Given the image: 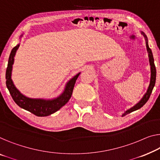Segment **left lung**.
<instances>
[{
    "label": "left lung",
    "instance_id": "8db88e82",
    "mask_svg": "<svg viewBox=\"0 0 160 160\" xmlns=\"http://www.w3.org/2000/svg\"><path fill=\"white\" fill-rule=\"evenodd\" d=\"M141 34L144 36L145 41H146V47H147V52H148V55H149V65H150V68H151V78H150V82H149V85L148 87V89L147 90V92L144 95V96L142 97V98L140 100V101L138 102V103L134 105L132 108L128 109L127 111H126L124 112V113L122 114V116L126 115V114L132 113V112L137 111L138 109H139L140 108L144 106V105L147 103V101H148L150 95H151L152 90L155 85V82H156V68L155 65H154V57H153V54H152V52L151 49L149 47L148 45V39H147V37L146 34H144L143 32H141Z\"/></svg>",
    "mask_w": 160,
    "mask_h": 160
}]
</instances>
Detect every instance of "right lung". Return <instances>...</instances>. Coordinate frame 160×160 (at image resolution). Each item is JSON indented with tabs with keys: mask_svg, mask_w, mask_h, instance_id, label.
<instances>
[{
	"mask_svg": "<svg viewBox=\"0 0 160 160\" xmlns=\"http://www.w3.org/2000/svg\"><path fill=\"white\" fill-rule=\"evenodd\" d=\"M23 34L21 36L22 37ZM20 44H17L14 47L9 56L8 67L6 69V86L9 90V92L13 98V101L21 108L25 109L31 113L37 116H47L51 114L55 113L59 110L62 107L65 106L70 99L72 94V90L75 86L76 80L80 72L74 76L72 78L68 81L65 85L62 93L60 94L58 97L53 99H43V98H32L26 95H23L16 88L13 84V80L11 79L12 69L14 62V57L16 55V52L18 49Z\"/></svg>",
	"mask_w": 160,
	"mask_h": 160,
	"instance_id": "1",
	"label": "right lung"
}]
</instances>
